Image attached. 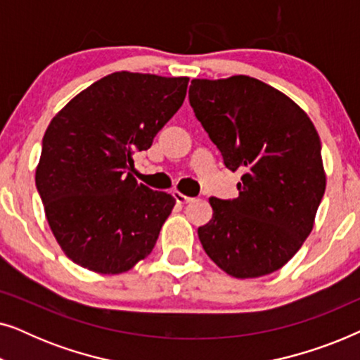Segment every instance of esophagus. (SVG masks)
Wrapping results in <instances>:
<instances>
[{"label": "esophagus", "mask_w": 360, "mask_h": 360, "mask_svg": "<svg viewBox=\"0 0 360 360\" xmlns=\"http://www.w3.org/2000/svg\"><path fill=\"white\" fill-rule=\"evenodd\" d=\"M172 195H174V198L176 200V203H179V205H186V203H190V201H193V198H190V196L184 195L179 190H175Z\"/></svg>", "instance_id": "esophagus-1"}]
</instances>
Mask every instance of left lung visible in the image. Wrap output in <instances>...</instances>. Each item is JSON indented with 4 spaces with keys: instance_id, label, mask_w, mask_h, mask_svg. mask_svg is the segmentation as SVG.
I'll use <instances>...</instances> for the list:
<instances>
[{
    "instance_id": "obj_1",
    "label": "left lung",
    "mask_w": 360,
    "mask_h": 360,
    "mask_svg": "<svg viewBox=\"0 0 360 360\" xmlns=\"http://www.w3.org/2000/svg\"><path fill=\"white\" fill-rule=\"evenodd\" d=\"M188 98L224 165L243 172L238 198H210L213 218L198 228L205 252L236 278L282 269L326 190L316 127L292 98L248 75L195 78Z\"/></svg>"
}]
</instances>
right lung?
Listing matches in <instances>:
<instances>
[{
    "mask_svg": "<svg viewBox=\"0 0 360 360\" xmlns=\"http://www.w3.org/2000/svg\"><path fill=\"white\" fill-rule=\"evenodd\" d=\"M188 80L115 72L47 126L36 186L53 238L80 267L122 274L154 249L175 198L137 184L132 155L149 149L179 111Z\"/></svg>",
    "mask_w": 360,
    "mask_h": 360,
    "instance_id": "right-lung-1",
    "label": "right lung"
}]
</instances>
